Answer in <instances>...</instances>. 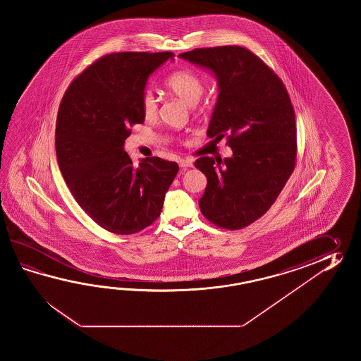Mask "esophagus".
Listing matches in <instances>:
<instances>
[{"label":"esophagus","instance_id":"1","mask_svg":"<svg viewBox=\"0 0 361 361\" xmlns=\"http://www.w3.org/2000/svg\"><path fill=\"white\" fill-rule=\"evenodd\" d=\"M178 162H179V166L183 168V169H188V168L193 166V162L190 159H180Z\"/></svg>","mask_w":361,"mask_h":361}]
</instances>
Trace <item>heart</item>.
<instances>
[{
  "mask_svg": "<svg viewBox=\"0 0 361 361\" xmlns=\"http://www.w3.org/2000/svg\"><path fill=\"white\" fill-rule=\"evenodd\" d=\"M165 86L171 94L177 95L178 98L183 99L188 106L193 107H197V103L205 90L204 80L190 69H180L171 73L166 78ZM140 109L147 120H154L157 116L159 103L151 90H146L142 94Z\"/></svg>",
  "mask_w": 361,
  "mask_h": 361,
  "instance_id": "obj_1",
  "label": "heart"
}]
</instances>
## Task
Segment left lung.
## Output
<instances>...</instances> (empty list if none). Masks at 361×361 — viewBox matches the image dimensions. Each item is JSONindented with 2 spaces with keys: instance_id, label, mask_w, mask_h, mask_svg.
Returning <instances> with one entry per match:
<instances>
[{
  "instance_id": "obj_1",
  "label": "left lung",
  "mask_w": 361,
  "mask_h": 361,
  "mask_svg": "<svg viewBox=\"0 0 361 361\" xmlns=\"http://www.w3.org/2000/svg\"><path fill=\"white\" fill-rule=\"evenodd\" d=\"M179 56L214 72L219 95L207 137L227 135L233 152L195 161L207 179L200 210L221 228L241 230L267 213L295 168L292 102L281 78L246 47H202Z\"/></svg>"
}]
</instances>
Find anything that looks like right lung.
Returning <instances> with one entry per match:
<instances>
[{"mask_svg": "<svg viewBox=\"0 0 361 361\" xmlns=\"http://www.w3.org/2000/svg\"><path fill=\"white\" fill-rule=\"evenodd\" d=\"M164 53H112L85 68L61 98L55 149L61 176L77 204L116 235L145 230L160 216L177 162L160 157L133 165L123 151L130 128L145 123L140 98Z\"/></svg>", "mask_w": 361, "mask_h": 361, "instance_id": "add662e5", "label": "right lung"}]
</instances>
